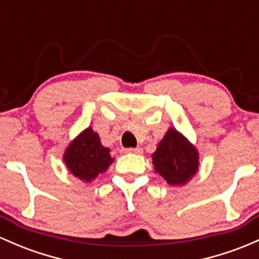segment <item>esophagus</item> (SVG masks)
Segmentation results:
<instances>
[{
    "instance_id": "34e87169",
    "label": "esophagus",
    "mask_w": 259,
    "mask_h": 259,
    "mask_svg": "<svg viewBox=\"0 0 259 259\" xmlns=\"http://www.w3.org/2000/svg\"><path fill=\"white\" fill-rule=\"evenodd\" d=\"M124 152H126V153H143V149H141V147H127V149H124Z\"/></svg>"
}]
</instances>
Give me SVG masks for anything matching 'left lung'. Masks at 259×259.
I'll use <instances>...</instances> for the list:
<instances>
[{
	"mask_svg": "<svg viewBox=\"0 0 259 259\" xmlns=\"http://www.w3.org/2000/svg\"><path fill=\"white\" fill-rule=\"evenodd\" d=\"M198 152L176 129H169L152 155V163L167 183L184 184L198 171Z\"/></svg>",
	"mask_w": 259,
	"mask_h": 259,
	"instance_id": "left-lung-1",
	"label": "left lung"
}]
</instances>
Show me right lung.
<instances>
[{
	"instance_id": "1",
	"label": "right lung",
	"mask_w": 259,
	"mask_h": 259,
	"mask_svg": "<svg viewBox=\"0 0 259 259\" xmlns=\"http://www.w3.org/2000/svg\"><path fill=\"white\" fill-rule=\"evenodd\" d=\"M64 161L73 176L90 182L106 172L114 160L110 157L109 149L102 146L97 133L88 127L67 147Z\"/></svg>"
}]
</instances>
